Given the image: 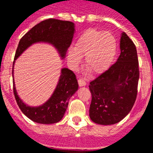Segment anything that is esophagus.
I'll list each match as a JSON object with an SVG mask.
<instances>
[{"instance_id": "obj_1", "label": "esophagus", "mask_w": 153, "mask_h": 153, "mask_svg": "<svg viewBox=\"0 0 153 153\" xmlns=\"http://www.w3.org/2000/svg\"><path fill=\"white\" fill-rule=\"evenodd\" d=\"M78 84H79V86H81L86 85V81H84V79H81V78H79V79L78 80Z\"/></svg>"}]
</instances>
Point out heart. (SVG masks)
Returning a JSON list of instances; mask_svg holds the SVG:
<instances>
[{"instance_id":"heart-1","label":"heart","mask_w":153,"mask_h":153,"mask_svg":"<svg viewBox=\"0 0 153 153\" xmlns=\"http://www.w3.org/2000/svg\"><path fill=\"white\" fill-rule=\"evenodd\" d=\"M117 52V41L108 32L88 29L77 40L75 47L68 52V58L78 65L81 57H84V65L92 74H101L110 67Z\"/></svg>"}]
</instances>
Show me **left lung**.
<instances>
[{"mask_svg":"<svg viewBox=\"0 0 153 153\" xmlns=\"http://www.w3.org/2000/svg\"><path fill=\"white\" fill-rule=\"evenodd\" d=\"M121 54L107 70L92 81L89 117L93 122L111 125L129 114L136 100L139 79L137 50L132 40L123 32Z\"/></svg>","mask_w":153,"mask_h":153,"instance_id":"1","label":"left lung"}]
</instances>
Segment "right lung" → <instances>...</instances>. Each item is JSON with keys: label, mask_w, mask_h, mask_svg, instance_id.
Here are the masks:
<instances>
[{"label": "right lung", "mask_w": 153, "mask_h": 153, "mask_svg": "<svg viewBox=\"0 0 153 153\" xmlns=\"http://www.w3.org/2000/svg\"><path fill=\"white\" fill-rule=\"evenodd\" d=\"M75 26L71 21L49 18L32 27L20 40L14 60H16L25 49L37 42L52 44L64 58L72 43ZM15 61L12 66V74ZM78 84L75 73L67 68L61 69L56 89L51 98L43 105L32 107L24 104L17 94L13 79V92L18 106L30 120L43 124H55L62 119L67 109L69 100L78 90Z\"/></svg>", "instance_id": "add662e5"}]
</instances>
